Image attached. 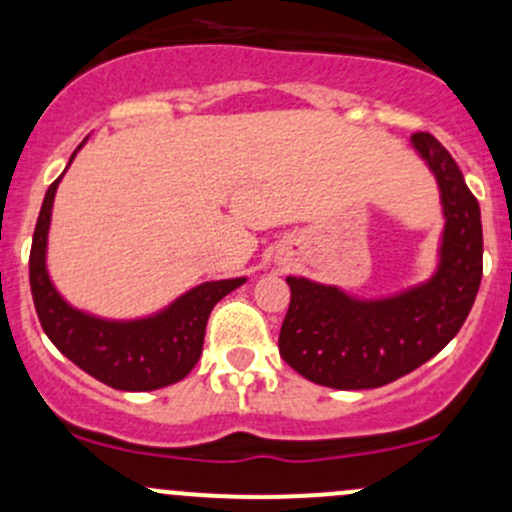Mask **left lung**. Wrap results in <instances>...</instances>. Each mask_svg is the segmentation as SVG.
Here are the masks:
<instances>
[{
  "instance_id": "1",
  "label": "left lung",
  "mask_w": 512,
  "mask_h": 512,
  "mask_svg": "<svg viewBox=\"0 0 512 512\" xmlns=\"http://www.w3.org/2000/svg\"><path fill=\"white\" fill-rule=\"evenodd\" d=\"M412 146L437 178L447 217L437 273L383 300H354L332 285L290 276L278 349L307 381L337 390L398 381L452 342L474 307L483 273L478 200L452 153L432 134L417 131Z\"/></svg>"
}]
</instances>
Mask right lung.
Listing matches in <instances>:
<instances>
[{"label": "right lung", "instance_id": "obj_1", "mask_svg": "<svg viewBox=\"0 0 512 512\" xmlns=\"http://www.w3.org/2000/svg\"><path fill=\"white\" fill-rule=\"evenodd\" d=\"M80 148L82 144L75 153ZM75 153L70 156V163ZM60 178L43 197L29 256L31 295L43 332L58 346L60 354L109 388L156 390L183 381L202 354L212 307L239 288L244 278L197 285L146 320L109 322L75 310L60 298L46 271L48 227Z\"/></svg>", "mask_w": 512, "mask_h": 512}]
</instances>
